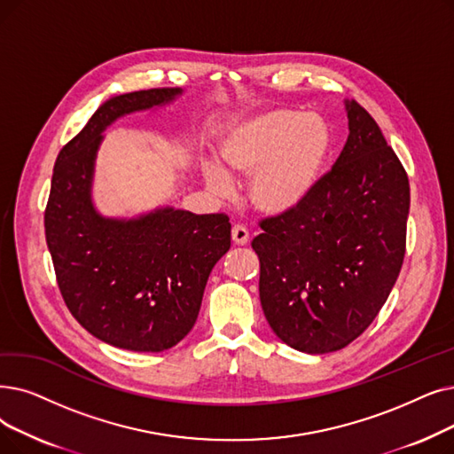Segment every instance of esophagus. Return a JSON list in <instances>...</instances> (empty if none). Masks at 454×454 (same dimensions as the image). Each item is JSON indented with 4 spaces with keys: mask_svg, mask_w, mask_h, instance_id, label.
I'll use <instances>...</instances> for the list:
<instances>
[{
    "mask_svg": "<svg viewBox=\"0 0 454 454\" xmlns=\"http://www.w3.org/2000/svg\"><path fill=\"white\" fill-rule=\"evenodd\" d=\"M231 239L235 245H247L250 241V233L243 224H235L231 228Z\"/></svg>",
    "mask_w": 454,
    "mask_h": 454,
    "instance_id": "1",
    "label": "esophagus"
}]
</instances>
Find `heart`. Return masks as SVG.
Listing matches in <instances>:
<instances>
[{"mask_svg":"<svg viewBox=\"0 0 454 454\" xmlns=\"http://www.w3.org/2000/svg\"><path fill=\"white\" fill-rule=\"evenodd\" d=\"M330 152L321 116L270 109L231 126L219 145V161L233 176H250L248 200L265 215L297 209L317 184ZM209 189L228 191L226 174L204 167Z\"/></svg>","mask_w":454,"mask_h":454,"instance_id":"obj_1","label":"heart"}]
</instances>
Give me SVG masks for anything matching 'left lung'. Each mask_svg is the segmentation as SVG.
I'll return each instance as SVG.
<instances>
[{"mask_svg":"<svg viewBox=\"0 0 454 454\" xmlns=\"http://www.w3.org/2000/svg\"><path fill=\"white\" fill-rule=\"evenodd\" d=\"M347 143L308 199L267 216L252 248L272 332L308 354L347 347L374 321L406 250L410 184L374 118L345 102Z\"/></svg>","mask_w":454,"mask_h":454,"instance_id":"obj_1","label":"left lung"}]
</instances>
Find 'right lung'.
Listing matches in <instances>:
<instances>
[{
  "label": "right lung",
  "mask_w": 454,
  "mask_h": 454,
  "mask_svg": "<svg viewBox=\"0 0 454 454\" xmlns=\"http://www.w3.org/2000/svg\"><path fill=\"white\" fill-rule=\"evenodd\" d=\"M182 89L114 96L59 152L44 213L46 243L70 313L94 338L135 352L180 343L199 317L209 272L230 250L224 213L161 207L109 219L90 187L102 131L124 114L172 102Z\"/></svg>",
  "instance_id": "right-lung-1"
}]
</instances>
